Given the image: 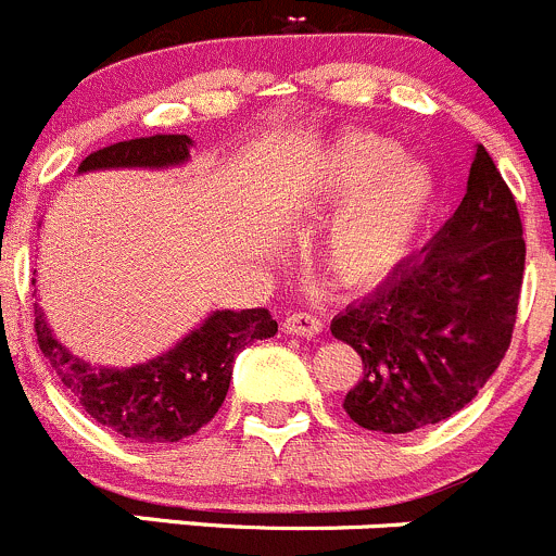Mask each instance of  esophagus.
<instances>
[{
  "label": "esophagus",
  "mask_w": 556,
  "mask_h": 556,
  "mask_svg": "<svg viewBox=\"0 0 556 556\" xmlns=\"http://www.w3.org/2000/svg\"><path fill=\"white\" fill-rule=\"evenodd\" d=\"M281 327L283 332H289V336H300V338H314L321 332V321L316 319L314 314H289Z\"/></svg>",
  "instance_id": "34e87169"
}]
</instances>
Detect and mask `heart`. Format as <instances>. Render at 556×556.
<instances>
[{
    "label": "heart",
    "mask_w": 556,
    "mask_h": 556,
    "mask_svg": "<svg viewBox=\"0 0 556 556\" xmlns=\"http://www.w3.org/2000/svg\"><path fill=\"white\" fill-rule=\"evenodd\" d=\"M440 182L431 166L404 157L382 134H349L311 161L294 207L303 218L334 215L327 264L349 287H374L395 273L433 218Z\"/></svg>",
    "instance_id": "b5f03b06"
}]
</instances>
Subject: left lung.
<instances>
[{"label": "left lung", "instance_id": "1", "mask_svg": "<svg viewBox=\"0 0 556 556\" xmlns=\"http://www.w3.org/2000/svg\"><path fill=\"white\" fill-rule=\"evenodd\" d=\"M521 235L516 199L478 144L453 218L332 319V336L363 361L343 395L357 426L409 433L478 395L510 346L527 256Z\"/></svg>", "mask_w": 556, "mask_h": 556}]
</instances>
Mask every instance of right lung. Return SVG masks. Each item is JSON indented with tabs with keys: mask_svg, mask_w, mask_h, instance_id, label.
Masks as SVG:
<instances>
[{
	"mask_svg": "<svg viewBox=\"0 0 556 556\" xmlns=\"http://www.w3.org/2000/svg\"><path fill=\"white\" fill-rule=\"evenodd\" d=\"M190 136H150L103 147L78 166V174L119 168H166L190 161ZM35 332L67 393L100 426L125 440L161 445L179 442L207 426L229 393L235 357L253 341L278 332L264 308L210 311L174 346L134 366H98L81 361L51 330L35 303Z\"/></svg>",
	"mask_w": 556,
	"mask_h": 556,
	"instance_id": "obj_1",
	"label": "right lung"
}]
</instances>
